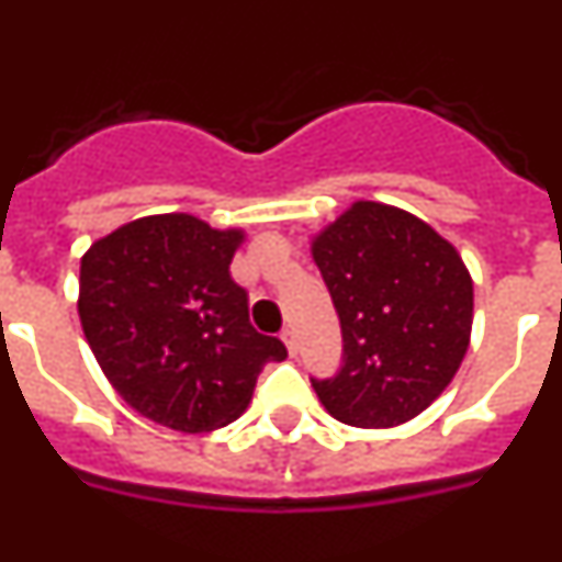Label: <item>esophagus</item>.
<instances>
[{
  "mask_svg": "<svg viewBox=\"0 0 562 562\" xmlns=\"http://www.w3.org/2000/svg\"><path fill=\"white\" fill-rule=\"evenodd\" d=\"M281 340H284V346H286V351H290V355H297V337H295V331L284 329Z\"/></svg>",
  "mask_w": 562,
  "mask_h": 562,
  "instance_id": "1",
  "label": "esophagus"
}]
</instances>
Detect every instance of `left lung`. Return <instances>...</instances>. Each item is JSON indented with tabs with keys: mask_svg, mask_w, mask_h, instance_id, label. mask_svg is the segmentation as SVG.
Returning <instances> with one entry per match:
<instances>
[{
	"mask_svg": "<svg viewBox=\"0 0 562 562\" xmlns=\"http://www.w3.org/2000/svg\"><path fill=\"white\" fill-rule=\"evenodd\" d=\"M335 301L342 366L312 380L351 428H394L450 385L473 331V278L459 250L414 213L357 200L312 236Z\"/></svg>",
	"mask_w": 562,
	"mask_h": 562,
	"instance_id": "left-lung-1",
	"label": "left lung"
}]
</instances>
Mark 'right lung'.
Segmentation results:
<instances>
[{"label":"right lung","mask_w":562,"mask_h":562,"mask_svg":"<svg viewBox=\"0 0 562 562\" xmlns=\"http://www.w3.org/2000/svg\"><path fill=\"white\" fill-rule=\"evenodd\" d=\"M241 227L157 213L98 238L81 258L78 317L98 366L126 405L162 428L207 434L245 414L278 337L250 324L231 278Z\"/></svg>","instance_id":"1"}]
</instances>
